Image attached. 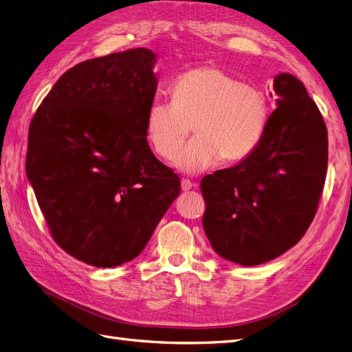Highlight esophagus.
I'll use <instances>...</instances> for the list:
<instances>
[{
	"instance_id": "esophagus-1",
	"label": "esophagus",
	"mask_w": 352,
	"mask_h": 352,
	"mask_svg": "<svg viewBox=\"0 0 352 352\" xmlns=\"http://www.w3.org/2000/svg\"><path fill=\"white\" fill-rule=\"evenodd\" d=\"M194 188V184L190 182L189 179H184L182 180V190H189V189H192Z\"/></svg>"
}]
</instances>
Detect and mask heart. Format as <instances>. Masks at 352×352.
I'll return each mask as SVG.
<instances>
[{
	"mask_svg": "<svg viewBox=\"0 0 352 352\" xmlns=\"http://www.w3.org/2000/svg\"><path fill=\"white\" fill-rule=\"evenodd\" d=\"M172 100L150 105L145 136L154 153L170 162L192 124L197 135L176 158V166L186 173L202 172L219 158L232 163L248 157L270 119V100L264 89L214 66L195 67L179 76Z\"/></svg>",
	"mask_w": 352,
	"mask_h": 352,
	"instance_id": "heart-1",
	"label": "heart"
}]
</instances>
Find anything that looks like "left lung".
Listing matches in <instances>:
<instances>
[{
  "label": "left lung",
  "mask_w": 352,
  "mask_h": 352,
  "mask_svg": "<svg viewBox=\"0 0 352 352\" xmlns=\"http://www.w3.org/2000/svg\"><path fill=\"white\" fill-rule=\"evenodd\" d=\"M278 109L257 148L236 166L201 180L206 235L220 257L257 265L300 242L320 201L327 170V129L304 83L289 73L273 80Z\"/></svg>",
  "instance_id": "1"
}]
</instances>
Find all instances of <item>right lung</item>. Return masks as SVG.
<instances>
[{
  "instance_id": "right-lung-1",
  "label": "right lung",
  "mask_w": 352,
  "mask_h": 352,
  "mask_svg": "<svg viewBox=\"0 0 352 352\" xmlns=\"http://www.w3.org/2000/svg\"><path fill=\"white\" fill-rule=\"evenodd\" d=\"M154 63L146 48L79 63L29 126L26 173L51 236L95 267L138 257L180 192L145 136Z\"/></svg>"
}]
</instances>
